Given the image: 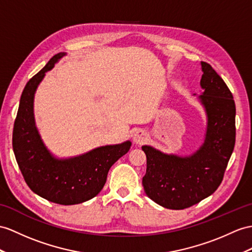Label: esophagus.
<instances>
[{"instance_id": "obj_1", "label": "esophagus", "mask_w": 252, "mask_h": 252, "mask_svg": "<svg viewBox=\"0 0 252 252\" xmlns=\"http://www.w3.org/2000/svg\"><path fill=\"white\" fill-rule=\"evenodd\" d=\"M146 139H147V133L143 129H138L136 132L133 133V136H132L133 142L137 143V144H142L143 142H145Z\"/></svg>"}]
</instances>
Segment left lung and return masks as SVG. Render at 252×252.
Instances as JSON below:
<instances>
[{"instance_id": "obj_1", "label": "left lung", "mask_w": 252, "mask_h": 252, "mask_svg": "<svg viewBox=\"0 0 252 252\" xmlns=\"http://www.w3.org/2000/svg\"><path fill=\"white\" fill-rule=\"evenodd\" d=\"M201 68L203 92L198 99L206 114L203 143L188 156L142 146L146 155L144 191L157 204L170 210L190 207L216 191L235 145L233 95L210 64L201 62Z\"/></svg>"}]
</instances>
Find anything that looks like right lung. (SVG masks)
Masks as SVG:
<instances>
[{
    "mask_svg": "<svg viewBox=\"0 0 252 252\" xmlns=\"http://www.w3.org/2000/svg\"><path fill=\"white\" fill-rule=\"evenodd\" d=\"M60 52L38 73L30 79L20 98L14 124L13 149L28 186L39 197L57 204L83 203L101 191L112 164L129 151V140L99 146L82 155L58 158L48 150L36 127L34 97L39 83L59 61Z\"/></svg>",
    "mask_w": 252,
    "mask_h": 252,
    "instance_id": "obj_1",
    "label": "right lung"
}]
</instances>
